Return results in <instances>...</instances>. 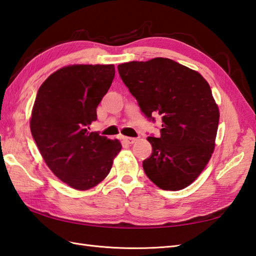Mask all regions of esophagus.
<instances>
[{
    "mask_svg": "<svg viewBox=\"0 0 256 256\" xmlns=\"http://www.w3.org/2000/svg\"><path fill=\"white\" fill-rule=\"evenodd\" d=\"M123 140L128 144H133V143L136 142L138 138H123Z\"/></svg>",
    "mask_w": 256,
    "mask_h": 256,
    "instance_id": "esophagus-1",
    "label": "esophagus"
}]
</instances>
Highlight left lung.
I'll return each instance as SVG.
<instances>
[{
	"label": "left lung",
	"mask_w": 256,
	"mask_h": 256,
	"mask_svg": "<svg viewBox=\"0 0 256 256\" xmlns=\"http://www.w3.org/2000/svg\"><path fill=\"white\" fill-rule=\"evenodd\" d=\"M120 77L145 116H162L158 138L148 136L153 153L143 162L152 182L164 190H180L194 182L214 153L219 108L199 72L168 58L118 66Z\"/></svg>",
	"instance_id": "obj_1"
}]
</instances>
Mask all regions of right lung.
<instances>
[{
  "label": "right lung",
  "instance_id": "add662e5",
  "mask_svg": "<svg viewBox=\"0 0 256 256\" xmlns=\"http://www.w3.org/2000/svg\"><path fill=\"white\" fill-rule=\"evenodd\" d=\"M114 74L113 64H74L52 74L38 89L32 135L50 170L74 189L101 182L122 148L118 140L89 131Z\"/></svg>",
  "mask_w": 256,
  "mask_h": 256
}]
</instances>
